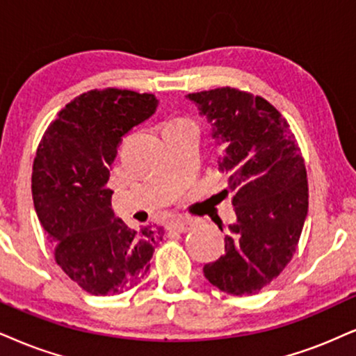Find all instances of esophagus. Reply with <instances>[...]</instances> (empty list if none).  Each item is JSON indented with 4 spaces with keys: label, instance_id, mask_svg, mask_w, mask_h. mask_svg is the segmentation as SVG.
<instances>
[{
    "label": "esophagus",
    "instance_id": "34e87169",
    "mask_svg": "<svg viewBox=\"0 0 356 356\" xmlns=\"http://www.w3.org/2000/svg\"><path fill=\"white\" fill-rule=\"evenodd\" d=\"M170 229L175 232H186L191 229V222L190 221H183V219H177L170 225Z\"/></svg>",
    "mask_w": 356,
    "mask_h": 356
}]
</instances>
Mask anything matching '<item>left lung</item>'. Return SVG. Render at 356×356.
Listing matches in <instances>:
<instances>
[{"mask_svg":"<svg viewBox=\"0 0 356 356\" xmlns=\"http://www.w3.org/2000/svg\"><path fill=\"white\" fill-rule=\"evenodd\" d=\"M186 97L225 147L218 163L229 179L221 195H231L236 211L225 256L203 267L204 277L231 296H252L277 277L299 244L309 209L304 158L287 120L266 99L231 87Z\"/></svg>","mask_w":356,"mask_h":356,"instance_id":"left-lung-1","label":"left lung"}]
</instances>
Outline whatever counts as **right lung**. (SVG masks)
Returning <instances> with one entry per match:
<instances>
[{"label": "right lung", "mask_w": 356, "mask_h": 356, "mask_svg": "<svg viewBox=\"0 0 356 356\" xmlns=\"http://www.w3.org/2000/svg\"><path fill=\"white\" fill-rule=\"evenodd\" d=\"M153 94L102 89L57 113L33 163V201L57 266L92 296L122 293L150 269L161 231L131 229L112 209L107 188L122 137L150 118Z\"/></svg>", "instance_id": "obj_1"}]
</instances>
